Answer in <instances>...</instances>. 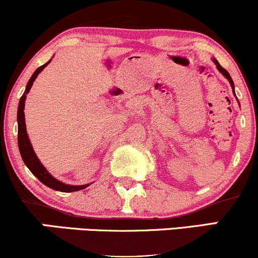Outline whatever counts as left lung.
<instances>
[{"label": "left lung", "mask_w": 258, "mask_h": 258, "mask_svg": "<svg viewBox=\"0 0 258 258\" xmlns=\"http://www.w3.org/2000/svg\"><path fill=\"white\" fill-rule=\"evenodd\" d=\"M214 62H215L216 67H218V70L220 71V72H221V73L223 74V76H225L226 78H227V79L229 80V83H231V86H232V90H233V92H234V84H233V80H232V78H231V76H229V73L227 72V71L225 70V68H223V67L221 66V64L219 63L218 61H216V60H214ZM234 95H235V94H234Z\"/></svg>", "instance_id": "obj_1"}]
</instances>
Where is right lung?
Instances as JSON below:
<instances>
[{
  "label": "right lung",
  "instance_id": "add662e5",
  "mask_svg": "<svg viewBox=\"0 0 258 258\" xmlns=\"http://www.w3.org/2000/svg\"><path fill=\"white\" fill-rule=\"evenodd\" d=\"M48 63L43 64V66L38 67L35 71V73L32 74V77L30 78L29 83H27L26 90H25L24 95L21 96V98L19 101V107H18V145H19L20 155H21V157H23L24 163L26 164L27 168L31 170V173H32V174L35 175L40 182H43V184L48 186V187H50V188H52V190H56V191H61V192L78 191V190H82V188L88 187L89 185L71 186V185L63 184V182H60L58 180L52 178V176L49 174L48 172H46V169L43 167V164L39 162V160L37 159L35 151H33V149H32V145H31V143L29 141V137H27L26 125H25V115H24L25 98H26V94L30 91L31 86H32L33 82L36 80L37 76H38L40 71L44 70L45 66Z\"/></svg>",
  "mask_w": 258,
  "mask_h": 258
}]
</instances>
